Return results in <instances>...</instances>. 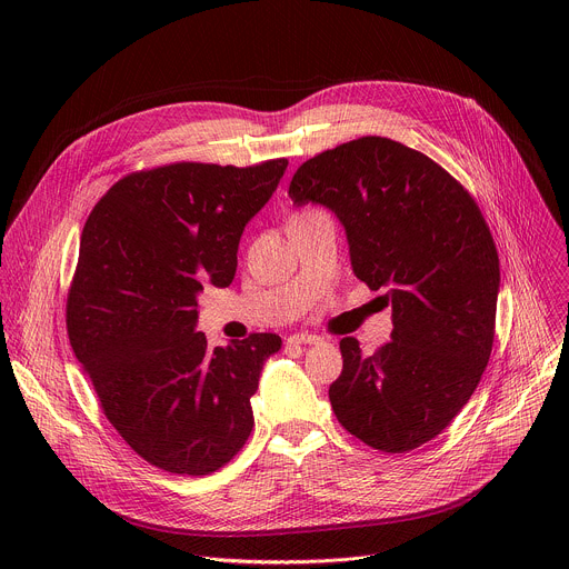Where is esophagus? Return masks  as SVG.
Returning a JSON list of instances; mask_svg holds the SVG:
<instances>
[{"instance_id": "1", "label": "esophagus", "mask_w": 569, "mask_h": 569, "mask_svg": "<svg viewBox=\"0 0 569 569\" xmlns=\"http://www.w3.org/2000/svg\"><path fill=\"white\" fill-rule=\"evenodd\" d=\"M290 345H319L321 338L315 336V333H295L288 338Z\"/></svg>"}]
</instances>
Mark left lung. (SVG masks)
<instances>
[{
	"instance_id": "8db88e82",
	"label": "left lung",
	"mask_w": 569,
	"mask_h": 569,
	"mask_svg": "<svg viewBox=\"0 0 569 569\" xmlns=\"http://www.w3.org/2000/svg\"><path fill=\"white\" fill-rule=\"evenodd\" d=\"M288 196L331 209L353 274L391 303V342L345 338L329 398L367 446L408 452L441 435L472 396L496 338L500 259L470 193L428 154L360 137L303 161Z\"/></svg>"
}]
</instances>
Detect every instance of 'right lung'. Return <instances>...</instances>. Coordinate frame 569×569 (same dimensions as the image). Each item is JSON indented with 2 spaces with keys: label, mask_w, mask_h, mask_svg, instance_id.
Wrapping results in <instances>:
<instances>
[{
  "label": "right lung",
  "mask_w": 569,
  "mask_h": 569,
  "mask_svg": "<svg viewBox=\"0 0 569 569\" xmlns=\"http://www.w3.org/2000/svg\"><path fill=\"white\" fill-rule=\"evenodd\" d=\"M288 159L236 169L157 167L119 180L92 209L67 297V333L103 415L148 463L209 475L246 446L263 362L254 333L211 349L196 331L202 283L227 288L246 224Z\"/></svg>",
  "instance_id": "add662e5"
}]
</instances>
